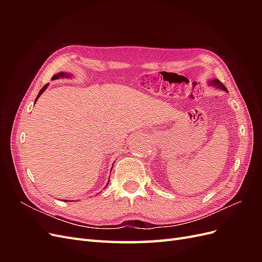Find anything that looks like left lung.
Wrapping results in <instances>:
<instances>
[{
	"instance_id": "obj_1",
	"label": "left lung",
	"mask_w": 262,
	"mask_h": 262,
	"mask_svg": "<svg viewBox=\"0 0 262 262\" xmlns=\"http://www.w3.org/2000/svg\"><path fill=\"white\" fill-rule=\"evenodd\" d=\"M208 84H209L210 86L215 87V89H217V90H221V91H223V92H227L226 87H225L223 84H222V83L217 80V78H212V80H209Z\"/></svg>"
}]
</instances>
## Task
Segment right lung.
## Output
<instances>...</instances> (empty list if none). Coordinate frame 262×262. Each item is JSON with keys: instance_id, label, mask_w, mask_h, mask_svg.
Returning <instances> with one entry per match:
<instances>
[{"instance_id": "obj_1", "label": "right lung", "mask_w": 262, "mask_h": 262, "mask_svg": "<svg viewBox=\"0 0 262 262\" xmlns=\"http://www.w3.org/2000/svg\"><path fill=\"white\" fill-rule=\"evenodd\" d=\"M73 77V74H71V73H67V72H60V73H58V74H55V75H53L52 76V80H58V78H72ZM48 85L49 84H47V85H45L42 89L39 91V93H38V96L36 97V100H35V104H36V101L38 100V98L41 96V94L47 90V87H48ZM113 169V168H112ZM108 184H109V180H108V182H107V185H106V187L108 186ZM105 187V188H106Z\"/></svg>"}]
</instances>
